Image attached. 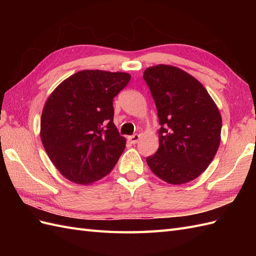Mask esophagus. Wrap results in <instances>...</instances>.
Wrapping results in <instances>:
<instances>
[{
    "instance_id": "34e87169",
    "label": "esophagus",
    "mask_w": 256,
    "mask_h": 256,
    "mask_svg": "<svg viewBox=\"0 0 256 256\" xmlns=\"http://www.w3.org/2000/svg\"><path fill=\"white\" fill-rule=\"evenodd\" d=\"M140 138H141L140 134H134L131 136H128V141H130L131 144H136V143H138V140H140Z\"/></svg>"
}]
</instances>
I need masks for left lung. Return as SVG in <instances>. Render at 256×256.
<instances>
[{"instance_id": "left-lung-1", "label": "left lung", "mask_w": 256, "mask_h": 256, "mask_svg": "<svg viewBox=\"0 0 256 256\" xmlns=\"http://www.w3.org/2000/svg\"><path fill=\"white\" fill-rule=\"evenodd\" d=\"M143 78L157 108L159 148L146 158L152 172L172 184L196 180L220 145L221 114L194 76L170 65L147 68Z\"/></svg>"}]
</instances>
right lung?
I'll return each mask as SVG.
<instances>
[{
  "mask_svg": "<svg viewBox=\"0 0 256 256\" xmlns=\"http://www.w3.org/2000/svg\"><path fill=\"white\" fill-rule=\"evenodd\" d=\"M126 72L82 70L52 92L40 120V138L52 164L67 180L90 184L109 174L126 146L113 122V98Z\"/></svg>",
  "mask_w": 256,
  "mask_h": 256,
  "instance_id": "right-lung-1",
  "label": "right lung"
}]
</instances>
